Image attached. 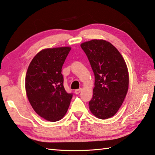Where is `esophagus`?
I'll return each instance as SVG.
<instances>
[{
  "mask_svg": "<svg viewBox=\"0 0 155 155\" xmlns=\"http://www.w3.org/2000/svg\"><path fill=\"white\" fill-rule=\"evenodd\" d=\"M81 90H82V89H81V88L78 89H76L75 91H74V93H75L76 94H78L81 91Z\"/></svg>",
  "mask_w": 155,
  "mask_h": 155,
  "instance_id": "obj_1",
  "label": "esophagus"
}]
</instances>
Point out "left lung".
Instances as JSON below:
<instances>
[{
  "label": "left lung",
  "mask_w": 155,
  "mask_h": 155,
  "mask_svg": "<svg viewBox=\"0 0 155 155\" xmlns=\"http://www.w3.org/2000/svg\"><path fill=\"white\" fill-rule=\"evenodd\" d=\"M81 47L95 76L89 110L98 119H109L119 110L128 91L126 63L116 47L105 40L94 39L85 42Z\"/></svg>",
  "instance_id": "obj_1"
}]
</instances>
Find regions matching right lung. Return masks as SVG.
<instances>
[{"mask_svg": "<svg viewBox=\"0 0 155 155\" xmlns=\"http://www.w3.org/2000/svg\"><path fill=\"white\" fill-rule=\"evenodd\" d=\"M71 48L57 47L41 50L31 61L25 87L32 108L39 116L55 122L66 114L72 94L66 91L61 68Z\"/></svg>", "mask_w": 155, "mask_h": 155, "instance_id": "1", "label": "right lung"}]
</instances>
